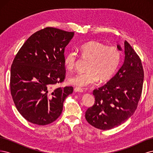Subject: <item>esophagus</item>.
<instances>
[{"label":"esophagus","mask_w":153,"mask_h":153,"mask_svg":"<svg viewBox=\"0 0 153 153\" xmlns=\"http://www.w3.org/2000/svg\"><path fill=\"white\" fill-rule=\"evenodd\" d=\"M74 91H75V92H84V90L81 89V88H79V87H75V89H74Z\"/></svg>","instance_id":"obj_1"}]
</instances>
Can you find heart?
<instances>
[{
    "label": "heart",
    "instance_id": "1",
    "mask_svg": "<svg viewBox=\"0 0 153 153\" xmlns=\"http://www.w3.org/2000/svg\"><path fill=\"white\" fill-rule=\"evenodd\" d=\"M81 57L88 60L85 72L78 73L69 78L71 84L85 87L98 81L105 82L110 79L116 72L121 61L122 54L117 47H108L96 41H88L79 48ZM78 55L69 51L64 57L66 68L71 71L75 68Z\"/></svg>",
    "mask_w": 153,
    "mask_h": 153
}]
</instances>
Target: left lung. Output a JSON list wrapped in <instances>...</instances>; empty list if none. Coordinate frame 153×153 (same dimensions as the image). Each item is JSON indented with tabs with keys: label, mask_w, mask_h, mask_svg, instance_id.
I'll use <instances>...</instances> for the list:
<instances>
[{
	"label": "left lung",
	"mask_w": 153,
	"mask_h": 153,
	"mask_svg": "<svg viewBox=\"0 0 153 153\" xmlns=\"http://www.w3.org/2000/svg\"><path fill=\"white\" fill-rule=\"evenodd\" d=\"M124 53L123 66L106 84L93 91L94 104L85 112L87 121L102 130L126 121L136 110L142 94L144 76L142 62L126 41Z\"/></svg>",
	"instance_id": "8db88e82"
}]
</instances>
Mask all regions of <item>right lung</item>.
Returning a JSON list of instances; mask_svg holds the SVG:
<instances>
[{"label": "right lung", "mask_w": 153, "mask_h": 153, "mask_svg": "<svg viewBox=\"0 0 153 153\" xmlns=\"http://www.w3.org/2000/svg\"><path fill=\"white\" fill-rule=\"evenodd\" d=\"M73 36V32L46 27L30 36L13 60L11 94L18 112L31 123L55 121L73 91L71 86L53 88L65 79L64 50Z\"/></svg>", "instance_id": "1"}]
</instances>
